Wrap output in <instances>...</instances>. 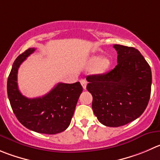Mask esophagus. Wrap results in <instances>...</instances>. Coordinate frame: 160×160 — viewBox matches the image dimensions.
I'll return each instance as SVG.
<instances>
[{
	"instance_id": "obj_1",
	"label": "esophagus",
	"mask_w": 160,
	"mask_h": 160,
	"mask_svg": "<svg viewBox=\"0 0 160 160\" xmlns=\"http://www.w3.org/2000/svg\"><path fill=\"white\" fill-rule=\"evenodd\" d=\"M80 82H81V84H82V86L83 89H86V85H87V82L86 81V79H81V80H80Z\"/></svg>"
}]
</instances>
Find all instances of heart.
I'll list each match as a JSON object with an SVG mask.
<instances>
[{
    "label": "heart",
    "mask_w": 160,
    "mask_h": 160,
    "mask_svg": "<svg viewBox=\"0 0 160 160\" xmlns=\"http://www.w3.org/2000/svg\"><path fill=\"white\" fill-rule=\"evenodd\" d=\"M99 62L98 65H97V68L100 71H104L107 69L108 68L110 65V60L107 57H104V58H102L100 60V56H93L91 60V64L95 65Z\"/></svg>",
    "instance_id": "obj_1"
}]
</instances>
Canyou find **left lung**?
<instances>
[{
    "instance_id": "1",
    "label": "left lung",
    "mask_w": 160,
    "mask_h": 160,
    "mask_svg": "<svg viewBox=\"0 0 160 160\" xmlns=\"http://www.w3.org/2000/svg\"><path fill=\"white\" fill-rule=\"evenodd\" d=\"M118 64L102 74L89 75L86 89L100 123L118 127L142 115L151 95L152 71L144 56L133 47L114 45Z\"/></svg>"
}]
</instances>
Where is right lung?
I'll use <instances>...</instances> for the list:
<instances>
[{"label":"right lung","mask_w":160,"mask_h":160,"mask_svg":"<svg viewBox=\"0 0 160 160\" xmlns=\"http://www.w3.org/2000/svg\"><path fill=\"white\" fill-rule=\"evenodd\" d=\"M34 51V48H28L13 63L8 78V97L15 115L24 127L37 133L56 134L69 127L82 86L79 82L73 84L58 83L42 97H24L18 88V70Z\"/></svg>","instance_id":"add662e5"}]
</instances>
